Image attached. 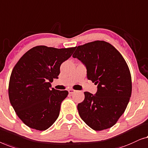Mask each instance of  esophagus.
Returning <instances> with one entry per match:
<instances>
[{
    "label": "esophagus",
    "mask_w": 148,
    "mask_h": 148,
    "mask_svg": "<svg viewBox=\"0 0 148 148\" xmlns=\"http://www.w3.org/2000/svg\"><path fill=\"white\" fill-rule=\"evenodd\" d=\"M75 92H76V90H74V89H69L68 90V92H69V94H73V93H74Z\"/></svg>",
    "instance_id": "esophagus-1"
}]
</instances>
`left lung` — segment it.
I'll return each instance as SVG.
<instances>
[{
	"label": "left lung",
	"instance_id": "left-lung-1",
	"mask_svg": "<svg viewBox=\"0 0 148 148\" xmlns=\"http://www.w3.org/2000/svg\"><path fill=\"white\" fill-rule=\"evenodd\" d=\"M72 57L86 66L87 78L98 85L95 95L84 92V100L77 107L80 116L95 131L111 127L125 111L132 95V76L125 60L105 41L79 45Z\"/></svg>",
	"mask_w": 148,
	"mask_h": 148
}]
</instances>
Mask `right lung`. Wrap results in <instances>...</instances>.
Instances as JSON below:
<instances>
[{
	"instance_id": "add662e5",
	"label": "right lung",
	"mask_w": 148,
	"mask_h": 148,
	"mask_svg": "<svg viewBox=\"0 0 148 148\" xmlns=\"http://www.w3.org/2000/svg\"><path fill=\"white\" fill-rule=\"evenodd\" d=\"M76 49L39 45L30 49L13 68L9 84L10 103L18 118L29 127L45 131L60 114L67 90L51 88L60 66Z\"/></svg>"
}]
</instances>
